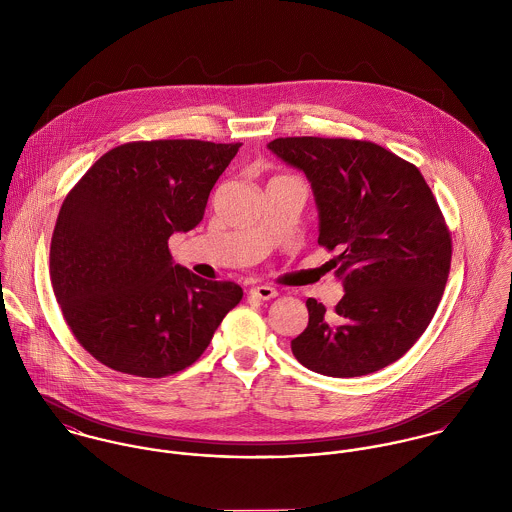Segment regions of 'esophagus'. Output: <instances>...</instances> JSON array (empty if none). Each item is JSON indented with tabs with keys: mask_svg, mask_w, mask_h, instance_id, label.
Wrapping results in <instances>:
<instances>
[{
	"mask_svg": "<svg viewBox=\"0 0 512 512\" xmlns=\"http://www.w3.org/2000/svg\"><path fill=\"white\" fill-rule=\"evenodd\" d=\"M250 295L266 301V299H274L278 292H276V288H270V286H256V288L250 290Z\"/></svg>",
	"mask_w": 512,
	"mask_h": 512,
	"instance_id": "1",
	"label": "esophagus"
}]
</instances>
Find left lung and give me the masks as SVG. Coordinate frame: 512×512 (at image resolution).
<instances>
[{
  "label": "left lung",
  "instance_id": "1",
  "mask_svg": "<svg viewBox=\"0 0 512 512\" xmlns=\"http://www.w3.org/2000/svg\"><path fill=\"white\" fill-rule=\"evenodd\" d=\"M268 149L311 183L317 242L345 295L329 311L309 297L292 341L313 372L351 378L398 361L430 325L451 264V238L418 167L384 147L343 138H278Z\"/></svg>",
  "mask_w": 512,
  "mask_h": 512
}]
</instances>
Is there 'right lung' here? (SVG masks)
<instances>
[{
	"mask_svg": "<svg viewBox=\"0 0 512 512\" xmlns=\"http://www.w3.org/2000/svg\"><path fill=\"white\" fill-rule=\"evenodd\" d=\"M240 144L134 142L104 153L67 195L51 282L78 343L118 372L161 378L193 365L242 299L234 282L175 264L167 240L195 228Z\"/></svg>",
	"mask_w": 512,
	"mask_h": 512,
	"instance_id": "1",
	"label": "right lung"
}]
</instances>
